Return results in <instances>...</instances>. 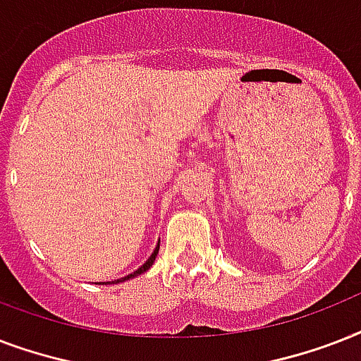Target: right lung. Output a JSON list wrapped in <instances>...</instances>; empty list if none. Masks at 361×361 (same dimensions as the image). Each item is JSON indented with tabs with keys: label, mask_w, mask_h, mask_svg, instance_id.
Segmentation results:
<instances>
[{
	"label": "right lung",
	"mask_w": 361,
	"mask_h": 361,
	"mask_svg": "<svg viewBox=\"0 0 361 361\" xmlns=\"http://www.w3.org/2000/svg\"><path fill=\"white\" fill-rule=\"evenodd\" d=\"M159 243H161V240L157 241V245H155V249H153V252H152V255H149V258H147L146 262L142 264L140 268L136 269V271H133V274H129V275H125V277H121V279L112 281V283H109V285H118V283H123V281H129V279H133V277H136V275H142V274H144V271H147V269H149V266H152V264L155 262V257H157V252H159ZM99 285H101V283H99ZM103 285H106V283H103Z\"/></svg>",
	"instance_id": "1"
}]
</instances>
